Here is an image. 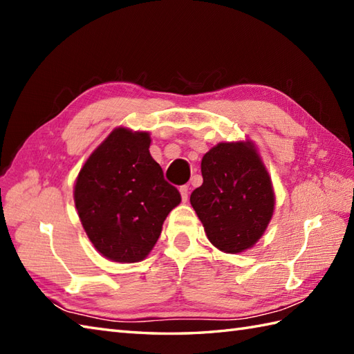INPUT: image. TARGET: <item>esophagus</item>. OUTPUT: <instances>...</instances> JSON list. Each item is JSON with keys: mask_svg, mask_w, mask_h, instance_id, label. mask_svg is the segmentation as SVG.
I'll return each instance as SVG.
<instances>
[{"mask_svg": "<svg viewBox=\"0 0 354 354\" xmlns=\"http://www.w3.org/2000/svg\"><path fill=\"white\" fill-rule=\"evenodd\" d=\"M179 193H181L183 202H185L187 199H189V185H183V187H179Z\"/></svg>", "mask_w": 354, "mask_h": 354, "instance_id": "1", "label": "esophagus"}]
</instances>
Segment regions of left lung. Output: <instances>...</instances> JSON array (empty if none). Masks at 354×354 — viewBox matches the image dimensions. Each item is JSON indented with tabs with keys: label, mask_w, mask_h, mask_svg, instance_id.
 Listing matches in <instances>:
<instances>
[{
	"label": "left lung",
	"mask_w": 354,
	"mask_h": 354,
	"mask_svg": "<svg viewBox=\"0 0 354 354\" xmlns=\"http://www.w3.org/2000/svg\"><path fill=\"white\" fill-rule=\"evenodd\" d=\"M204 183L190 204L217 250H250L272 219L275 194L270 176L252 141L219 142L202 158Z\"/></svg>",
	"instance_id": "obj_1"
}]
</instances>
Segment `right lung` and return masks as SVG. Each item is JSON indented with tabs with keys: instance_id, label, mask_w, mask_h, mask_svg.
<instances>
[{
	"instance_id": "obj_1",
	"label": "right lung",
	"mask_w": 354,
	"mask_h": 354,
	"mask_svg": "<svg viewBox=\"0 0 354 354\" xmlns=\"http://www.w3.org/2000/svg\"><path fill=\"white\" fill-rule=\"evenodd\" d=\"M149 147V132L117 127L89 155L76 179L74 204L80 222L108 260H145L165 217L181 202Z\"/></svg>"
}]
</instances>
